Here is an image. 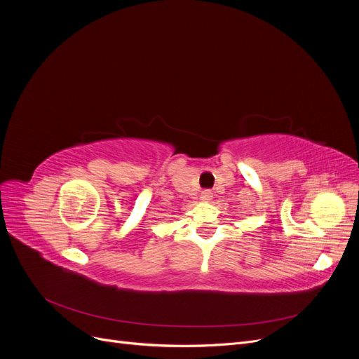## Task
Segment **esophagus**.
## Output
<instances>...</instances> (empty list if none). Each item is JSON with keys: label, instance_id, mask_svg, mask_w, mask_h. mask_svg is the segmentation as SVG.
Masks as SVG:
<instances>
[{"label": "esophagus", "instance_id": "esophagus-1", "mask_svg": "<svg viewBox=\"0 0 359 359\" xmlns=\"http://www.w3.org/2000/svg\"><path fill=\"white\" fill-rule=\"evenodd\" d=\"M201 199L205 201V202L211 201V199H212V191H211V190H203V191L201 193Z\"/></svg>", "mask_w": 359, "mask_h": 359}]
</instances>
